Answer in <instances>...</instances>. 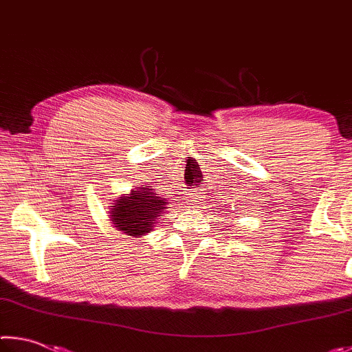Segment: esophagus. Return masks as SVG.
<instances>
[{"instance_id":"esophagus-1","label":"esophagus","mask_w":352,"mask_h":352,"mask_svg":"<svg viewBox=\"0 0 352 352\" xmlns=\"http://www.w3.org/2000/svg\"><path fill=\"white\" fill-rule=\"evenodd\" d=\"M194 201H195V200H194Z\"/></svg>"}]
</instances>
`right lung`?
<instances>
[{
    "label": "right lung",
    "mask_w": 352,
    "mask_h": 352,
    "mask_svg": "<svg viewBox=\"0 0 352 352\" xmlns=\"http://www.w3.org/2000/svg\"><path fill=\"white\" fill-rule=\"evenodd\" d=\"M166 205H169L168 201L158 197L152 186L140 188L115 200L110 220L118 231L127 236H144L157 223V217L162 216Z\"/></svg>",
    "instance_id": "right-lung-1"
}]
</instances>
